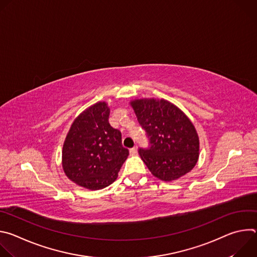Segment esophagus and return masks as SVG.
I'll return each instance as SVG.
<instances>
[{"label": "esophagus", "instance_id": "esophagus-1", "mask_svg": "<svg viewBox=\"0 0 257 257\" xmlns=\"http://www.w3.org/2000/svg\"><path fill=\"white\" fill-rule=\"evenodd\" d=\"M130 154H131L132 156H135V155L137 154V148H136V146H135V148H133V149L130 150Z\"/></svg>", "mask_w": 257, "mask_h": 257}]
</instances>
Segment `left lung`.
Wrapping results in <instances>:
<instances>
[{"label": "left lung", "mask_w": 257, "mask_h": 257, "mask_svg": "<svg viewBox=\"0 0 257 257\" xmlns=\"http://www.w3.org/2000/svg\"><path fill=\"white\" fill-rule=\"evenodd\" d=\"M130 104L150 138L151 148L138 153L151 173L166 182L189 173L198 162L199 137L186 114L164 98H136Z\"/></svg>", "instance_id": "1"}]
</instances>
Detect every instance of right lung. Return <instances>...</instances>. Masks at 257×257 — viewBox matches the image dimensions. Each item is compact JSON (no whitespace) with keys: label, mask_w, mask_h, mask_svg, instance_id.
Listing matches in <instances>:
<instances>
[{"label":"right lung","mask_w":257,"mask_h":257,"mask_svg":"<svg viewBox=\"0 0 257 257\" xmlns=\"http://www.w3.org/2000/svg\"><path fill=\"white\" fill-rule=\"evenodd\" d=\"M108 116L105 101L88 106L73 121L63 144V171L85 189L111 185L129 156L122 146L121 132L109 125Z\"/></svg>","instance_id":"1"}]
</instances>
